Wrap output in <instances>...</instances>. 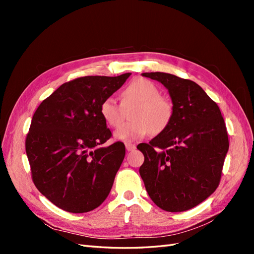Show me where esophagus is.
<instances>
[{
  "label": "esophagus",
  "instance_id": "obj_1",
  "mask_svg": "<svg viewBox=\"0 0 254 254\" xmlns=\"http://www.w3.org/2000/svg\"><path fill=\"white\" fill-rule=\"evenodd\" d=\"M125 146H126V149L128 151H132L135 149V145L134 144H131V143H125Z\"/></svg>",
  "mask_w": 254,
  "mask_h": 254
}]
</instances>
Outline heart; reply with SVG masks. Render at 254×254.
I'll return each mask as SVG.
<instances>
[{
    "label": "heart",
    "mask_w": 254,
    "mask_h": 254,
    "mask_svg": "<svg viewBox=\"0 0 254 254\" xmlns=\"http://www.w3.org/2000/svg\"><path fill=\"white\" fill-rule=\"evenodd\" d=\"M130 104H136L130 113L131 122L123 125L114 132V137L124 142H134L143 137L163 132L170 126L174 117V106L170 99L160 96L155 83L145 78H136L122 92V105L112 96L105 98L99 106L103 120L113 128H119L124 122V109Z\"/></svg>",
    "instance_id": "1"
}]
</instances>
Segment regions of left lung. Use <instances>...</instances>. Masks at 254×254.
Listing matches in <instances>:
<instances>
[{
	"label": "left lung",
	"instance_id": "8db88e82",
	"mask_svg": "<svg viewBox=\"0 0 254 254\" xmlns=\"http://www.w3.org/2000/svg\"><path fill=\"white\" fill-rule=\"evenodd\" d=\"M168 90L174 117L163 132L141 143L140 175L151 200L167 212H183L217 189L229 149L224 118L196 82L162 72L142 73Z\"/></svg>",
	"mask_w": 254,
	"mask_h": 254
}]
</instances>
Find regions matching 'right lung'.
<instances>
[{
	"label": "right lung",
	"instance_id": "add662e5",
	"mask_svg": "<svg viewBox=\"0 0 254 254\" xmlns=\"http://www.w3.org/2000/svg\"><path fill=\"white\" fill-rule=\"evenodd\" d=\"M130 75L76 78L61 84L37 108L26 155L36 188L60 209L86 213L108 197L125 145L119 141L103 146L111 131L99 106Z\"/></svg>",
	"mask_w": 254,
	"mask_h": 254
}]
</instances>
